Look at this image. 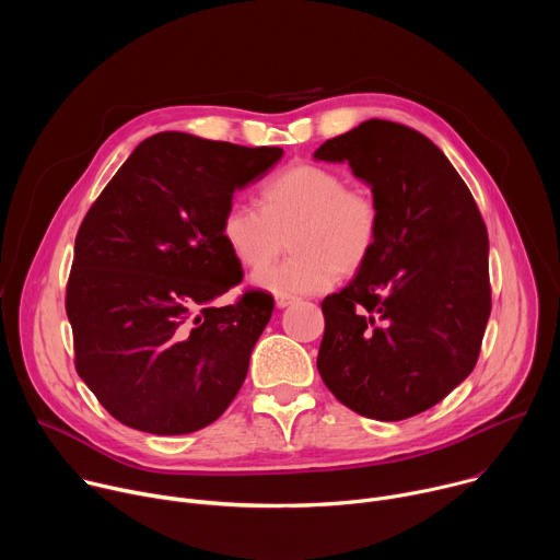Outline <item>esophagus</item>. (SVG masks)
Wrapping results in <instances>:
<instances>
[{
    "label": "esophagus",
    "mask_w": 560,
    "mask_h": 560,
    "mask_svg": "<svg viewBox=\"0 0 560 560\" xmlns=\"http://www.w3.org/2000/svg\"><path fill=\"white\" fill-rule=\"evenodd\" d=\"M296 301V296H292V294H279L277 296V305L279 307H288V305H292Z\"/></svg>",
    "instance_id": "obj_1"
}]
</instances>
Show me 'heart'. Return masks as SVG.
<instances>
[{"label": "heart", "instance_id": "obj_1", "mask_svg": "<svg viewBox=\"0 0 560 560\" xmlns=\"http://www.w3.org/2000/svg\"><path fill=\"white\" fill-rule=\"evenodd\" d=\"M259 210L232 201L219 234L246 270H259L291 238L293 255L255 275L275 294H307L330 288L339 275H354L372 257L381 234L376 195L322 164H292L261 184Z\"/></svg>", "mask_w": 560, "mask_h": 560}]
</instances>
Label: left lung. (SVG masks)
I'll return each instance as SVG.
<instances>
[{
	"label": "left lung",
	"instance_id": "obj_1",
	"mask_svg": "<svg viewBox=\"0 0 560 560\" xmlns=\"http://www.w3.org/2000/svg\"><path fill=\"white\" fill-rule=\"evenodd\" d=\"M372 186L381 234L352 283L324 299L316 368L343 406L404 421L474 370L492 310L490 242L450 159L419 130L368 119L314 152Z\"/></svg>",
	"mask_w": 560,
	"mask_h": 560
}]
</instances>
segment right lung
<instances>
[{
	"label": "right lung",
	"instance_id": "right-lung-1",
	"mask_svg": "<svg viewBox=\"0 0 560 560\" xmlns=\"http://www.w3.org/2000/svg\"><path fill=\"white\" fill-rule=\"evenodd\" d=\"M281 148L186 132L143 139L86 212L66 285L74 370L119 423L175 436L217 421L244 385L275 299L242 283L219 234L236 188Z\"/></svg>",
	"mask_w": 560,
	"mask_h": 560
}]
</instances>
